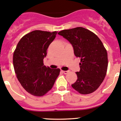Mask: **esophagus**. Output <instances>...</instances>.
<instances>
[{
    "label": "esophagus",
    "mask_w": 121,
    "mask_h": 121,
    "mask_svg": "<svg viewBox=\"0 0 121 121\" xmlns=\"http://www.w3.org/2000/svg\"><path fill=\"white\" fill-rule=\"evenodd\" d=\"M62 72L64 74H67L69 73V71H62Z\"/></svg>",
    "instance_id": "obj_1"
}]
</instances>
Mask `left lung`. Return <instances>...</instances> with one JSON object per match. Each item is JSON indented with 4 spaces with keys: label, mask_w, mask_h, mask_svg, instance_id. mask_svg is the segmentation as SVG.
<instances>
[{
    "label": "left lung",
    "mask_w": 121,
    "mask_h": 121,
    "mask_svg": "<svg viewBox=\"0 0 121 121\" xmlns=\"http://www.w3.org/2000/svg\"><path fill=\"white\" fill-rule=\"evenodd\" d=\"M72 45L74 55L80 58L77 80L71 86L81 94L92 93L103 82L108 66L107 53L99 38L82 27L58 33Z\"/></svg>",
    "instance_id": "obj_1"
}]
</instances>
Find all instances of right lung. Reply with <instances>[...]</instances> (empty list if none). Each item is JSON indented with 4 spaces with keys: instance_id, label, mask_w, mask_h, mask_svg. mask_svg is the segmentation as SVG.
<instances>
[{
    "instance_id": "right-lung-1",
    "label": "right lung",
    "mask_w": 121,
    "mask_h": 121,
    "mask_svg": "<svg viewBox=\"0 0 121 121\" xmlns=\"http://www.w3.org/2000/svg\"><path fill=\"white\" fill-rule=\"evenodd\" d=\"M57 33L32 31L22 37L14 51L13 65L17 77L23 88L34 96L48 92L59 75L60 69H52L43 63Z\"/></svg>"
}]
</instances>
